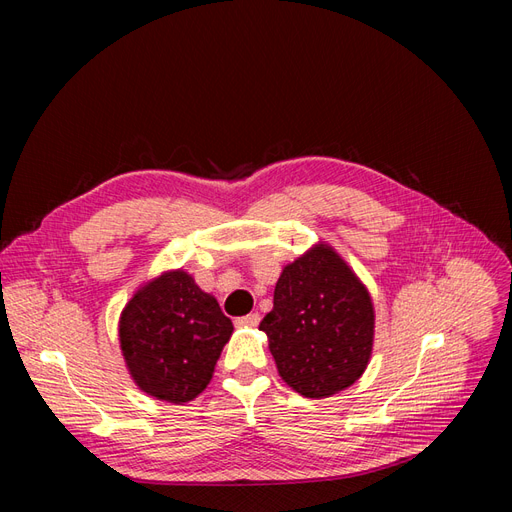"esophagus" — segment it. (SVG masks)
<instances>
[{
  "mask_svg": "<svg viewBox=\"0 0 512 512\" xmlns=\"http://www.w3.org/2000/svg\"><path fill=\"white\" fill-rule=\"evenodd\" d=\"M260 322V314L254 312V314H247V316H241L235 320L237 327H256V324Z\"/></svg>",
  "mask_w": 512,
  "mask_h": 512,
  "instance_id": "34e87169",
  "label": "esophagus"
}]
</instances>
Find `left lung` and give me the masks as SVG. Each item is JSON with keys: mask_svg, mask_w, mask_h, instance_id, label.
<instances>
[{"mask_svg": "<svg viewBox=\"0 0 512 512\" xmlns=\"http://www.w3.org/2000/svg\"><path fill=\"white\" fill-rule=\"evenodd\" d=\"M260 331L288 386L312 399L331 397L367 367L374 305L346 262L329 245H316L282 271Z\"/></svg>", "mask_w": 512, "mask_h": 512, "instance_id": "1", "label": "left lung"}]
</instances>
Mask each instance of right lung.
Masks as SVG:
<instances>
[{
	"instance_id": "right-lung-1",
	"label": "right lung",
	"mask_w": 512,
	"mask_h": 512,
	"mask_svg": "<svg viewBox=\"0 0 512 512\" xmlns=\"http://www.w3.org/2000/svg\"><path fill=\"white\" fill-rule=\"evenodd\" d=\"M232 322L185 271L138 290L119 320V342L141 391L185 404L209 384Z\"/></svg>"
}]
</instances>
